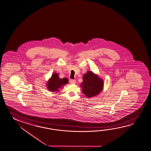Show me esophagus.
I'll return each mask as SVG.
<instances>
[{
    "label": "esophagus",
    "mask_w": 151,
    "mask_h": 151,
    "mask_svg": "<svg viewBox=\"0 0 151 151\" xmlns=\"http://www.w3.org/2000/svg\"><path fill=\"white\" fill-rule=\"evenodd\" d=\"M69 83H71V84H75L76 83V80H73V79H70L69 80Z\"/></svg>",
    "instance_id": "34e87169"
}]
</instances>
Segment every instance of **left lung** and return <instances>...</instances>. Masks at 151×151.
<instances>
[{
  "instance_id": "obj_1",
  "label": "left lung",
  "mask_w": 151,
  "mask_h": 151,
  "mask_svg": "<svg viewBox=\"0 0 151 151\" xmlns=\"http://www.w3.org/2000/svg\"><path fill=\"white\" fill-rule=\"evenodd\" d=\"M83 82L81 85L82 91L87 97L97 95L103 89V82L92 71H88L83 77Z\"/></svg>"
}]
</instances>
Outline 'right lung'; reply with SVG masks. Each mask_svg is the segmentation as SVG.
Instances as JSON below:
<instances>
[{"mask_svg": "<svg viewBox=\"0 0 151 151\" xmlns=\"http://www.w3.org/2000/svg\"><path fill=\"white\" fill-rule=\"evenodd\" d=\"M68 82V79L67 78H60L59 75L57 73H54L52 74V76L49 79L47 84V88L48 89L51 91L58 92L59 89Z\"/></svg>", "mask_w": 151, "mask_h": 151, "instance_id": "obj_1", "label": "right lung"}]
</instances>
